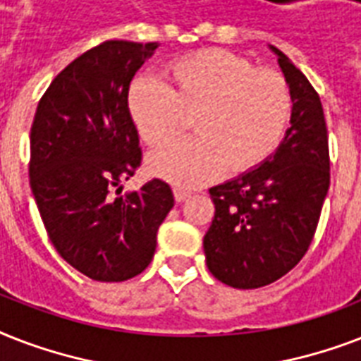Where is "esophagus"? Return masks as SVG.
Returning a JSON list of instances; mask_svg holds the SVG:
<instances>
[{
	"instance_id": "34e87169",
	"label": "esophagus",
	"mask_w": 361,
	"mask_h": 361,
	"mask_svg": "<svg viewBox=\"0 0 361 361\" xmlns=\"http://www.w3.org/2000/svg\"><path fill=\"white\" fill-rule=\"evenodd\" d=\"M191 197V192L185 191V189H180V187H176L174 189V198H176V202H183L185 198Z\"/></svg>"
}]
</instances>
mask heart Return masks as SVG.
<instances>
[{
    "label": "heart",
    "mask_w": 361,
    "mask_h": 361,
    "mask_svg": "<svg viewBox=\"0 0 361 361\" xmlns=\"http://www.w3.org/2000/svg\"><path fill=\"white\" fill-rule=\"evenodd\" d=\"M169 86L152 78L130 84L127 109L149 146L172 140L195 116L198 135L152 153L147 169L178 187L195 189L228 166L245 172L279 147L292 120L290 86L279 71L257 69L226 52L202 50L172 61Z\"/></svg>",
    "instance_id": "b5f03b06"
}]
</instances>
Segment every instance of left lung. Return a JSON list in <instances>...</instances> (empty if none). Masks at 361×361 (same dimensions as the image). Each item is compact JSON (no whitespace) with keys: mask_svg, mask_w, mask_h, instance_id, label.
Masks as SVG:
<instances>
[{"mask_svg":"<svg viewBox=\"0 0 361 361\" xmlns=\"http://www.w3.org/2000/svg\"><path fill=\"white\" fill-rule=\"evenodd\" d=\"M292 93L290 127L257 169L209 189L215 215L204 236L206 264L234 288L281 279L307 252L330 187V152L319 93L275 47Z\"/></svg>","mask_w":361,"mask_h":361,"instance_id":"left-lung-1","label":"left lung"}]
</instances>
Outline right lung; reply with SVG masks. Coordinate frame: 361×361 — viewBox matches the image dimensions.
Wrapping results in <instances>:
<instances>
[{"label": "right lung", "mask_w": 361, "mask_h": 361, "mask_svg": "<svg viewBox=\"0 0 361 361\" xmlns=\"http://www.w3.org/2000/svg\"><path fill=\"white\" fill-rule=\"evenodd\" d=\"M157 47L104 41L84 52L54 78L31 125L30 183L48 238L93 281L142 274L174 206L161 180L118 197L142 161L127 109L130 80Z\"/></svg>", "instance_id": "add662e5"}]
</instances>
